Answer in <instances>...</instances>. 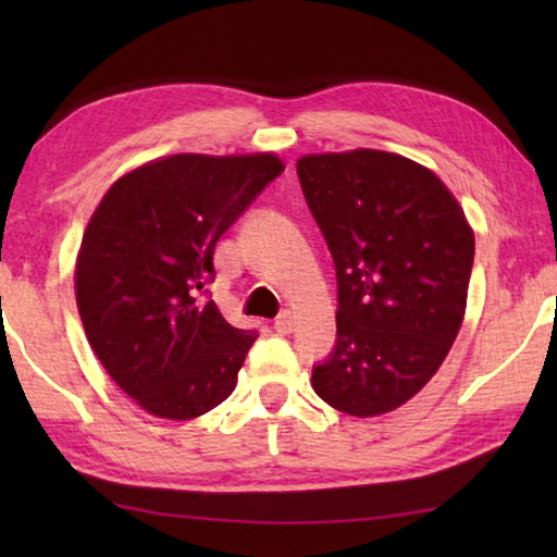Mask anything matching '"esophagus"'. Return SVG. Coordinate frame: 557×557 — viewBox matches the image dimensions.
Listing matches in <instances>:
<instances>
[{
    "label": "esophagus",
    "instance_id": "obj_1",
    "mask_svg": "<svg viewBox=\"0 0 557 557\" xmlns=\"http://www.w3.org/2000/svg\"><path fill=\"white\" fill-rule=\"evenodd\" d=\"M295 314L292 312H282L277 319H275V332L277 334H292L295 332Z\"/></svg>",
    "mask_w": 557,
    "mask_h": 557
}]
</instances>
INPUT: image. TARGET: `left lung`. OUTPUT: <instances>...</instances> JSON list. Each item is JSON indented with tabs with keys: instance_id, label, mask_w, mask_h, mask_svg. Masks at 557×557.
I'll return each instance as SVG.
<instances>
[{
	"instance_id": "left-lung-1",
	"label": "left lung",
	"mask_w": 557,
	"mask_h": 557,
	"mask_svg": "<svg viewBox=\"0 0 557 557\" xmlns=\"http://www.w3.org/2000/svg\"><path fill=\"white\" fill-rule=\"evenodd\" d=\"M297 174L336 265V348L312 388L379 418L430 383L467 309L474 231L432 169L381 149L305 154Z\"/></svg>"
}]
</instances>
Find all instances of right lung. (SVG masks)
Returning <instances> with one entry per match:
<instances>
[{"instance_id":"add662e5","label":"right lung","mask_w":557,"mask_h":557,"mask_svg":"<svg viewBox=\"0 0 557 557\" xmlns=\"http://www.w3.org/2000/svg\"><path fill=\"white\" fill-rule=\"evenodd\" d=\"M285 162L256 154H169L122 174L75 258V301L102 369L139 408L194 420L233 393L256 332L225 322L199 289L231 223Z\"/></svg>"}]
</instances>
